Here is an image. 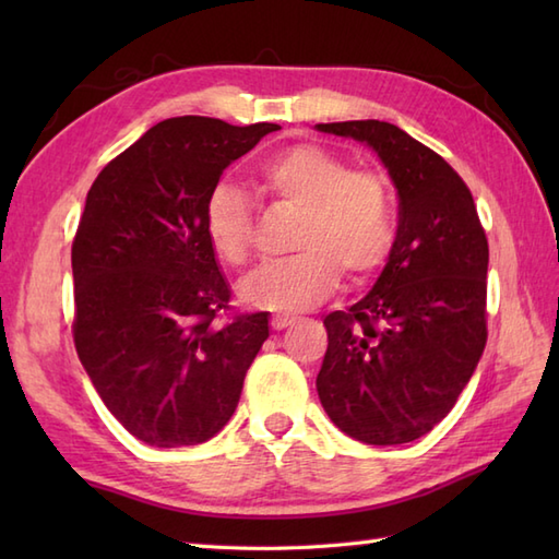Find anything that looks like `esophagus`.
Instances as JSON below:
<instances>
[{
	"label": "esophagus",
	"mask_w": 559,
	"mask_h": 559,
	"mask_svg": "<svg viewBox=\"0 0 559 559\" xmlns=\"http://www.w3.org/2000/svg\"><path fill=\"white\" fill-rule=\"evenodd\" d=\"M293 322H295V317H293V314H273V317H271V329L281 331V329L290 326Z\"/></svg>",
	"instance_id": "esophagus-1"
}]
</instances>
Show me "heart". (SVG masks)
I'll list each match as a JSON object with an SVG mask.
<instances>
[{
    "mask_svg": "<svg viewBox=\"0 0 559 559\" xmlns=\"http://www.w3.org/2000/svg\"><path fill=\"white\" fill-rule=\"evenodd\" d=\"M257 182L281 204L300 211L293 257L269 261L240 283L247 305L293 312L322 302L341 269L362 281L384 264L396 235L389 180L350 168L319 144H293L259 165ZM204 235L223 264L240 266L252 252V204L240 187L218 182L204 204Z\"/></svg>",
    "mask_w": 559,
    "mask_h": 559,
    "instance_id": "heart-1",
    "label": "heart"
}]
</instances>
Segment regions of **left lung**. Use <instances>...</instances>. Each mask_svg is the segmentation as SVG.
Returning <instances> with one entry per match:
<instances>
[{
  "label": "left lung",
  "instance_id": "left-lung-1",
  "mask_svg": "<svg viewBox=\"0 0 559 559\" xmlns=\"http://www.w3.org/2000/svg\"><path fill=\"white\" fill-rule=\"evenodd\" d=\"M370 144L399 189V230L360 302L324 317L319 401L365 444H403L454 408L488 341V237L451 165L379 120L317 124Z\"/></svg>",
  "mask_w": 559,
  "mask_h": 559
}]
</instances>
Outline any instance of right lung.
Returning <instances> with one entry per match:
<instances>
[{
	"instance_id": "right-lung-1",
	"label": "right lung",
	"mask_w": 559,
	"mask_h": 559,
	"mask_svg": "<svg viewBox=\"0 0 559 559\" xmlns=\"http://www.w3.org/2000/svg\"><path fill=\"white\" fill-rule=\"evenodd\" d=\"M281 129L173 117L91 185L71 242L74 346L93 386L151 447L201 444L237 408L269 338V312L228 314L230 288L204 235L223 170Z\"/></svg>"
}]
</instances>
